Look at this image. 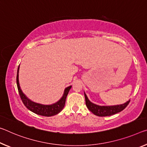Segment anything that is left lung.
I'll use <instances>...</instances> for the list:
<instances>
[{
  "label": "left lung",
  "instance_id": "left-lung-1",
  "mask_svg": "<svg viewBox=\"0 0 147 147\" xmlns=\"http://www.w3.org/2000/svg\"><path fill=\"white\" fill-rule=\"evenodd\" d=\"M85 100H86V105L87 106L88 109L94 113L95 115L98 116H111L115 114L119 113L126 107L128 104L129 103L130 100L127 101L126 103L122 105H115V106H99L97 105L91 103L88 99L86 94L84 93Z\"/></svg>",
  "mask_w": 147,
  "mask_h": 147
}]
</instances>
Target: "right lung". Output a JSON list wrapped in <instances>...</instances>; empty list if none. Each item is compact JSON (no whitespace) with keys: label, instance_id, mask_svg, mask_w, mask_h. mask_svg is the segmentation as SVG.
<instances>
[{"label":"right lung","instance_id":"right-lung-1","mask_svg":"<svg viewBox=\"0 0 147 147\" xmlns=\"http://www.w3.org/2000/svg\"><path fill=\"white\" fill-rule=\"evenodd\" d=\"M19 69L20 65L18 69L16 82H17L18 89L20 95L21 99H22L24 105L29 110L33 112L34 113L44 116H52L60 113L65 106L66 97L67 96V95H68V93L70 89L71 88V86L67 87L66 89L65 90L64 94L61 97V99H60L59 101H57V103L51 105H43L34 103V102L30 101V100L23 94L22 91L21 90L19 84V78H18V77H19Z\"/></svg>","mask_w":147,"mask_h":147}]
</instances>
